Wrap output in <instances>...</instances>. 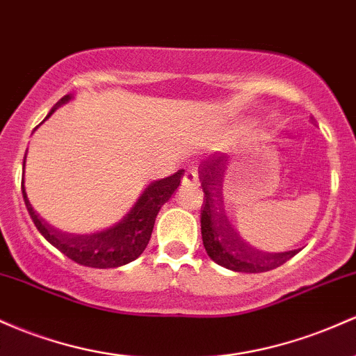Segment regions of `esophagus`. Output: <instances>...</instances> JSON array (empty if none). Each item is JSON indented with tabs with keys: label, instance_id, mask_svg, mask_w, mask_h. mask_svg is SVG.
I'll return each mask as SVG.
<instances>
[{
	"label": "esophagus",
	"instance_id": "obj_1",
	"mask_svg": "<svg viewBox=\"0 0 356 356\" xmlns=\"http://www.w3.org/2000/svg\"><path fill=\"white\" fill-rule=\"evenodd\" d=\"M199 181V175L196 169H189L186 170L184 174V184H197Z\"/></svg>",
	"mask_w": 356,
	"mask_h": 356
}]
</instances>
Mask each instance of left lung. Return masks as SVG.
<instances>
[{
	"mask_svg": "<svg viewBox=\"0 0 356 356\" xmlns=\"http://www.w3.org/2000/svg\"><path fill=\"white\" fill-rule=\"evenodd\" d=\"M228 160L225 155H209L199 165V181L204 191L201 208L202 245L209 259L233 272L259 273L280 267L291 260L299 250L265 252L240 236L228 220L222 206V177Z\"/></svg>",
	"mask_w": 356,
	"mask_h": 356,
	"instance_id": "left-lung-1",
	"label": "left lung"
}]
</instances>
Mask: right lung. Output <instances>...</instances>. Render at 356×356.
I'll use <instances>...</instances> for the list:
<instances>
[{
    "label": "right lung",
    "instance_id": "right-lung-1",
    "mask_svg": "<svg viewBox=\"0 0 356 356\" xmlns=\"http://www.w3.org/2000/svg\"><path fill=\"white\" fill-rule=\"evenodd\" d=\"M70 99H74L72 95L62 97L56 106L50 109L47 118H50L58 108L67 104ZM23 167H25V163H23ZM182 175H184V170H177L169 177L150 182L140 194V197L136 199L134 208L128 211L116 225L109 226L103 232L89 233V235L62 232V229L47 222L30 204L23 186L22 193L30 218L50 245L60 250L70 260L86 265V267L116 268L130 264L142 255L148 241H150L152 229H154L155 218H157L160 208L175 193V189L181 184Z\"/></svg>",
    "mask_w": 356,
    "mask_h": 356
}]
</instances>
